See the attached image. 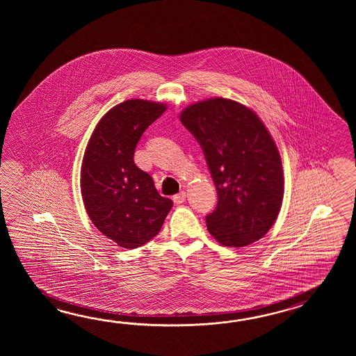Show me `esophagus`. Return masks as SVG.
<instances>
[{
    "mask_svg": "<svg viewBox=\"0 0 356 356\" xmlns=\"http://www.w3.org/2000/svg\"><path fill=\"white\" fill-rule=\"evenodd\" d=\"M173 201L175 204H181L186 201V192H179L178 195L173 196Z\"/></svg>",
    "mask_w": 356,
    "mask_h": 356,
    "instance_id": "obj_1",
    "label": "esophagus"
}]
</instances>
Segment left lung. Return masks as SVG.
<instances>
[{"label":"left lung","mask_w":356,"mask_h":356,"mask_svg":"<svg viewBox=\"0 0 356 356\" xmlns=\"http://www.w3.org/2000/svg\"><path fill=\"white\" fill-rule=\"evenodd\" d=\"M181 124L204 152L218 192L206 216L209 233L225 247L257 242L271 229L284 197L276 144L257 114L230 99H207L187 106Z\"/></svg>","instance_id":"left-lung-1"}]
</instances>
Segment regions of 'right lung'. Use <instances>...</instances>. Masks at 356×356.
I'll return each instance as SVG.
<instances>
[{
  "instance_id": "1",
  "label": "right lung",
  "mask_w": 356,
  "mask_h": 356,
  "mask_svg": "<svg viewBox=\"0 0 356 356\" xmlns=\"http://www.w3.org/2000/svg\"><path fill=\"white\" fill-rule=\"evenodd\" d=\"M165 109V104L143 99L113 106L99 121L83 154L81 195L86 212L99 232L122 248L152 241L173 206L134 161L140 137Z\"/></svg>"
}]
</instances>
